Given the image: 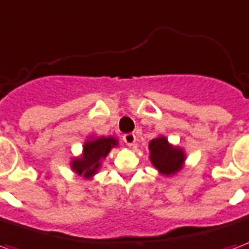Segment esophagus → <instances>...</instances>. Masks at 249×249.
<instances>
[{"label": "esophagus", "mask_w": 249, "mask_h": 249, "mask_svg": "<svg viewBox=\"0 0 249 249\" xmlns=\"http://www.w3.org/2000/svg\"><path fill=\"white\" fill-rule=\"evenodd\" d=\"M123 140H124V143H126L127 145L132 147V145L135 144L136 136L134 135V134H126V135H123Z\"/></svg>", "instance_id": "esophagus-1"}]
</instances>
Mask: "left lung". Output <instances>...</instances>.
<instances>
[{
	"label": "left lung",
	"mask_w": 249,
	"mask_h": 249,
	"mask_svg": "<svg viewBox=\"0 0 249 249\" xmlns=\"http://www.w3.org/2000/svg\"><path fill=\"white\" fill-rule=\"evenodd\" d=\"M148 149L149 160L160 175L172 177L184 168L186 160L185 149L171 144L164 135H159L151 140Z\"/></svg>",
	"instance_id": "left-lung-1"
}]
</instances>
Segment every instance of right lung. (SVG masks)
Listing matches in <instances>:
<instances>
[{"label": "right lung", "mask_w": 249, "mask_h": 249, "mask_svg": "<svg viewBox=\"0 0 249 249\" xmlns=\"http://www.w3.org/2000/svg\"><path fill=\"white\" fill-rule=\"evenodd\" d=\"M119 145L117 138L114 136H89L82 145V152L80 156L73 158L69 162L71 169L82 176L84 178L90 180L101 169L102 161L109 155L113 148Z\"/></svg>", "instance_id": "obj_1"}]
</instances>
